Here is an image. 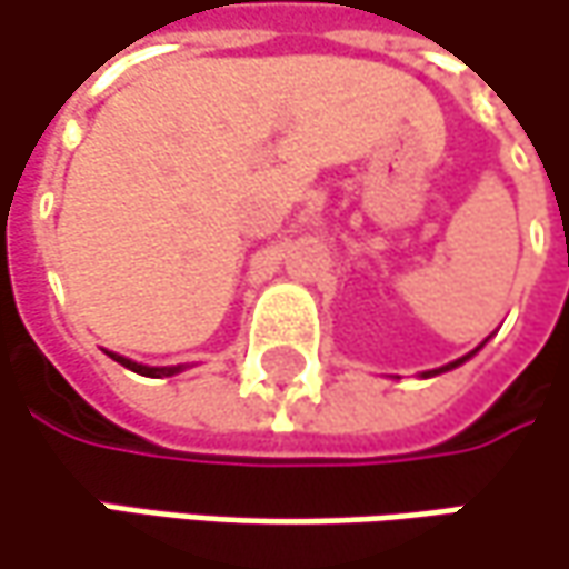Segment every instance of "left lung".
Returning <instances> with one entry per match:
<instances>
[{"instance_id": "left-lung-1", "label": "left lung", "mask_w": 569, "mask_h": 569, "mask_svg": "<svg viewBox=\"0 0 569 569\" xmlns=\"http://www.w3.org/2000/svg\"><path fill=\"white\" fill-rule=\"evenodd\" d=\"M466 358H469V355H466ZM466 358H459V361H452V365H446V368H442V371H449V368H456V365H462V361H466Z\"/></svg>"}]
</instances>
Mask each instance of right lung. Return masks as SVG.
<instances>
[{
  "instance_id": "add662e5",
  "label": "right lung",
  "mask_w": 569,
  "mask_h": 569,
  "mask_svg": "<svg viewBox=\"0 0 569 569\" xmlns=\"http://www.w3.org/2000/svg\"><path fill=\"white\" fill-rule=\"evenodd\" d=\"M123 368H130V371H136V375H146V378H159V375H176L179 368H146V365H136V361H130V358H120V355H113Z\"/></svg>"
}]
</instances>
